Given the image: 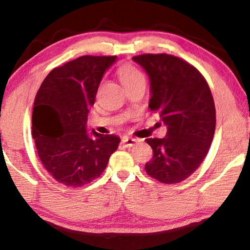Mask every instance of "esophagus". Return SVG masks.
Returning a JSON list of instances; mask_svg holds the SVG:
<instances>
[{
  "label": "esophagus",
  "instance_id": "1",
  "mask_svg": "<svg viewBox=\"0 0 250 250\" xmlns=\"http://www.w3.org/2000/svg\"><path fill=\"white\" fill-rule=\"evenodd\" d=\"M121 143L123 146H125V147H131V146H134L136 143H137V139L130 138V137H128V136H125V137L122 138Z\"/></svg>",
  "mask_w": 250,
  "mask_h": 250
}]
</instances>
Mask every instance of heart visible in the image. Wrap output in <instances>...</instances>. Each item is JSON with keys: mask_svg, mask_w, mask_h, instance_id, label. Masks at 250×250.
I'll return each instance as SVG.
<instances>
[{"mask_svg": "<svg viewBox=\"0 0 250 250\" xmlns=\"http://www.w3.org/2000/svg\"><path fill=\"white\" fill-rule=\"evenodd\" d=\"M118 75L120 81L125 89L131 88L137 83L145 82V75L141 69L131 64H125L118 69Z\"/></svg>", "mask_w": 250, "mask_h": 250, "instance_id": "obj_1", "label": "heart"}]
</instances>
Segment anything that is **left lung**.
<instances>
[{
    "instance_id": "1",
    "label": "left lung",
    "mask_w": 250,
    "mask_h": 250,
    "mask_svg": "<svg viewBox=\"0 0 250 250\" xmlns=\"http://www.w3.org/2000/svg\"><path fill=\"white\" fill-rule=\"evenodd\" d=\"M132 59L148 74V107L168 128L165 138L146 139L153 158L145 170L165 184L181 183L200 167L214 138L216 109L210 88L194 66L179 57L144 53Z\"/></svg>"
}]
</instances>
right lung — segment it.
I'll list each match as a JSON object with an SVG mask.
<instances>
[{
  "instance_id": "right-lung-1",
  "label": "right lung",
  "mask_w": 250,
  "mask_h": 250,
  "mask_svg": "<svg viewBox=\"0 0 250 250\" xmlns=\"http://www.w3.org/2000/svg\"><path fill=\"white\" fill-rule=\"evenodd\" d=\"M116 56H82L53 68L40 86L32 115V136L45 170L69 188L98 178L118 148L114 135L86 132L89 109L99 83Z\"/></svg>"
}]
</instances>
